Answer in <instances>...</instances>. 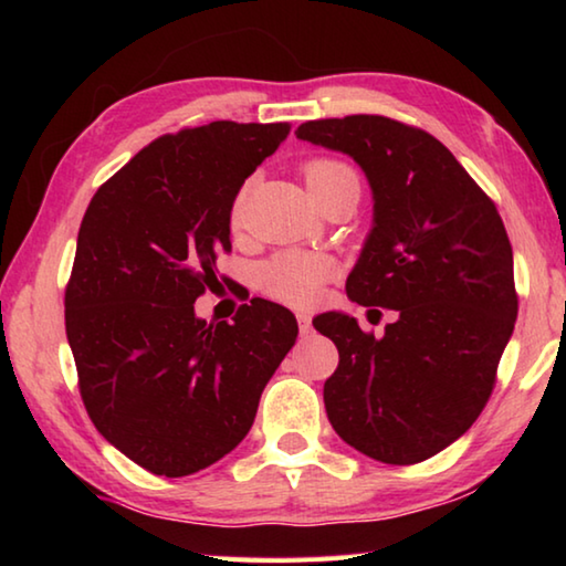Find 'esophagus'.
<instances>
[{"instance_id":"esophagus-1","label":"esophagus","mask_w":566,"mask_h":566,"mask_svg":"<svg viewBox=\"0 0 566 566\" xmlns=\"http://www.w3.org/2000/svg\"><path fill=\"white\" fill-rule=\"evenodd\" d=\"M296 322H300V332L302 334H310L312 332V317L306 312H300L296 314Z\"/></svg>"}]
</instances>
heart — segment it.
<instances>
[{
  "label": "heart",
  "instance_id": "b5f03b06",
  "mask_svg": "<svg viewBox=\"0 0 566 566\" xmlns=\"http://www.w3.org/2000/svg\"><path fill=\"white\" fill-rule=\"evenodd\" d=\"M304 179L310 191H319L324 187L334 185L339 179H357L352 167L337 159H310L304 165ZM242 199L239 195L232 207V224L239 222L242 214ZM337 262L334 256L322 252H280L270 256V260L260 264L256 270V284L260 290L272 296L276 302L292 304V306H310L322 296V286L327 284L334 274H337Z\"/></svg>",
  "mask_w": 566,
  "mask_h": 566
}]
</instances>
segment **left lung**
<instances>
[{
  "label": "left lung",
  "instance_id": "1",
  "mask_svg": "<svg viewBox=\"0 0 566 566\" xmlns=\"http://www.w3.org/2000/svg\"><path fill=\"white\" fill-rule=\"evenodd\" d=\"M344 151L375 197V224L347 294L395 310L385 334L327 312L314 329L339 349L324 407L344 442L385 464H417L457 442L490 399L516 322L512 244L490 197L424 129L379 114L296 129Z\"/></svg>",
  "mask_w": 566,
  "mask_h": 566
}]
</instances>
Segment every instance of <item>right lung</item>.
Wrapping results in <instances>:
<instances>
[{
    "mask_svg": "<svg viewBox=\"0 0 566 566\" xmlns=\"http://www.w3.org/2000/svg\"><path fill=\"white\" fill-rule=\"evenodd\" d=\"M290 129L212 122L165 134L84 212L64 292L80 395L99 434L151 474L187 476L232 452L294 347V314L260 296L232 322L195 314L217 284V254L232 249L239 189Z\"/></svg>",
    "mask_w": 566,
    "mask_h": 566,
    "instance_id": "right-lung-1",
    "label": "right lung"
}]
</instances>
